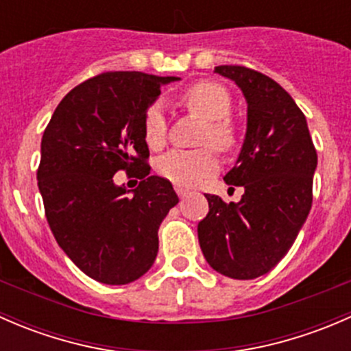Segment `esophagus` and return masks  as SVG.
<instances>
[{
    "label": "esophagus",
    "mask_w": 351,
    "mask_h": 351,
    "mask_svg": "<svg viewBox=\"0 0 351 351\" xmlns=\"http://www.w3.org/2000/svg\"><path fill=\"white\" fill-rule=\"evenodd\" d=\"M175 190H176V193H178V197H180V198H185L186 195H189V190L183 189V186H178V185H176V186H175Z\"/></svg>",
    "instance_id": "esophagus-1"
}]
</instances>
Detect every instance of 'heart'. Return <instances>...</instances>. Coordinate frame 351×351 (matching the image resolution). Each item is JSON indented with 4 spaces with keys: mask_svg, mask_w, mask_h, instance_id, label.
<instances>
[{
    "mask_svg": "<svg viewBox=\"0 0 351 351\" xmlns=\"http://www.w3.org/2000/svg\"><path fill=\"white\" fill-rule=\"evenodd\" d=\"M182 104L193 115L207 120L202 130V146H214L226 151L234 144V129L226 117L231 113V95L224 86L210 81L190 86L182 95ZM144 141L153 149H159L166 143V117L159 105L147 108L143 122ZM217 169V158L210 147L197 151L173 149L156 161V171L168 182L178 186H193L200 180Z\"/></svg>",
    "mask_w": 351,
    "mask_h": 351,
    "instance_id": "obj_1",
    "label": "heart"
}]
</instances>
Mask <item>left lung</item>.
Returning a JSON list of instances; mask_svg holds the SVG:
<instances>
[{"label": "left lung", "mask_w": 351, "mask_h": 351, "mask_svg": "<svg viewBox=\"0 0 351 351\" xmlns=\"http://www.w3.org/2000/svg\"><path fill=\"white\" fill-rule=\"evenodd\" d=\"M214 73L238 84L247 105L246 134L226 183L243 186L239 202L208 200L198 222L207 263L236 280L268 274L290 250L313 204L317 154L304 113L271 77L243 66Z\"/></svg>", "instance_id": "8db88e82"}]
</instances>
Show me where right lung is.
Returning a JSON list of instances; mask_svg holds the SVG:
<instances>
[{"label": "right lung", "instance_id": "obj_1", "mask_svg": "<svg viewBox=\"0 0 351 351\" xmlns=\"http://www.w3.org/2000/svg\"><path fill=\"white\" fill-rule=\"evenodd\" d=\"M178 80L98 74L62 98L44 130L37 180L45 217L69 260L101 284H130L153 267L159 226L178 204L168 180L149 176L143 130L161 86ZM119 169H138L136 191L114 185Z\"/></svg>", "mask_w": 351, "mask_h": 351}]
</instances>
